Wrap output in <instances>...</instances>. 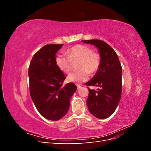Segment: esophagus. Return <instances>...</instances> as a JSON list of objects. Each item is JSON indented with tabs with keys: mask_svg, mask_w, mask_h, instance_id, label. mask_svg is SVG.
I'll return each instance as SVG.
<instances>
[{
	"mask_svg": "<svg viewBox=\"0 0 151 151\" xmlns=\"http://www.w3.org/2000/svg\"><path fill=\"white\" fill-rule=\"evenodd\" d=\"M76 86L77 87V89H80L81 88V86L80 85H79V84H76Z\"/></svg>",
	"mask_w": 151,
	"mask_h": 151,
	"instance_id": "1",
	"label": "esophagus"
}]
</instances>
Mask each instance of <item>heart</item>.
I'll return each instance as SVG.
<instances>
[{
	"label": "heart",
	"mask_w": 151,
	"mask_h": 151,
	"mask_svg": "<svg viewBox=\"0 0 151 151\" xmlns=\"http://www.w3.org/2000/svg\"><path fill=\"white\" fill-rule=\"evenodd\" d=\"M67 55L59 54L55 58L58 68L68 74L73 67L72 62L80 60L78 68L80 70L72 72L67 79L72 83H81L89 79L91 74H96L101 65V56L98 52H94L91 47L85 45H76L67 50Z\"/></svg>",
	"instance_id": "b5f03b06"
}]
</instances>
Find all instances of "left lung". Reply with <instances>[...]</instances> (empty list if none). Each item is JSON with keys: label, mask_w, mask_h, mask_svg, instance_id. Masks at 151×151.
<instances>
[{"label": "left lung", "mask_w": 151, "mask_h": 151, "mask_svg": "<svg viewBox=\"0 0 151 151\" xmlns=\"http://www.w3.org/2000/svg\"><path fill=\"white\" fill-rule=\"evenodd\" d=\"M83 42L95 45L101 56V65L93 78L86 83L87 86H98V91L88 87L87 105L93 115L100 119L106 118L115 112L122 94V67L117 54L102 40H89Z\"/></svg>", "instance_id": "1"}]
</instances>
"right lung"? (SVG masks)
<instances>
[{
	"label": "right lung",
	"instance_id": "right-lung-1",
	"mask_svg": "<svg viewBox=\"0 0 151 151\" xmlns=\"http://www.w3.org/2000/svg\"><path fill=\"white\" fill-rule=\"evenodd\" d=\"M63 44H48L32 58L29 69V93L38 112L44 118L57 121L66 115L70 99L77 89L65 79L55 63V54Z\"/></svg>",
	"mask_w": 151,
	"mask_h": 151
}]
</instances>
